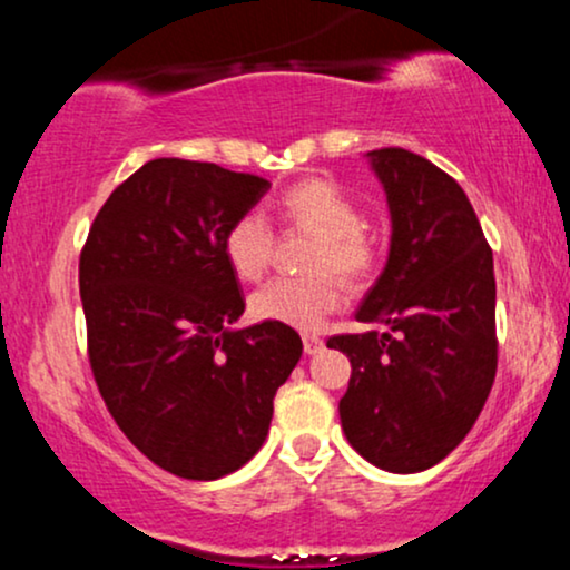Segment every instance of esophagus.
<instances>
[{"label": "esophagus", "mask_w": 570, "mask_h": 570, "mask_svg": "<svg viewBox=\"0 0 570 570\" xmlns=\"http://www.w3.org/2000/svg\"><path fill=\"white\" fill-rule=\"evenodd\" d=\"M303 348H305L307 356H313V353H318L324 348V340L318 335H305L303 337Z\"/></svg>", "instance_id": "1"}]
</instances>
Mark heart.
Returning a JSON list of instances; mask_svg holds the SVG:
<instances>
[{
  "instance_id": "heart-1",
  "label": "heart",
  "mask_w": 570,
  "mask_h": 570,
  "mask_svg": "<svg viewBox=\"0 0 570 570\" xmlns=\"http://www.w3.org/2000/svg\"><path fill=\"white\" fill-rule=\"evenodd\" d=\"M281 214L289 225L318 233L307 267L316 273L303 278L278 276L248 297V311L259 322H276L294 330H318L330 313L343 305L340 276L358 278L375 263V244L362 227V212L348 189L330 179H305L281 195ZM227 263L240 278L257 281L273 257L271 219L248 208L230 222L225 240Z\"/></svg>"
}]
</instances>
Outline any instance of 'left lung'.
<instances>
[{"instance_id":"left-lung-1","label":"left lung","mask_w":570,"mask_h":570,"mask_svg":"<svg viewBox=\"0 0 570 570\" xmlns=\"http://www.w3.org/2000/svg\"><path fill=\"white\" fill-rule=\"evenodd\" d=\"M367 160L389 200L391 246L356 322L385 332L326 345L351 358L340 399L351 448L415 474L453 453L485 407L499 362L493 252L453 176L402 147Z\"/></svg>"}]
</instances>
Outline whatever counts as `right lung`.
Instances as JSON below:
<instances>
[{
    "label": "right lung",
    "instance_id": "add662e5",
    "mask_svg": "<svg viewBox=\"0 0 570 570\" xmlns=\"http://www.w3.org/2000/svg\"><path fill=\"white\" fill-rule=\"evenodd\" d=\"M267 189L217 163L149 160L109 195L80 254L98 391L122 434L185 480L254 458L303 356L292 326H233L246 303L222 240Z\"/></svg>",
    "mask_w": 570,
    "mask_h": 570
}]
</instances>
